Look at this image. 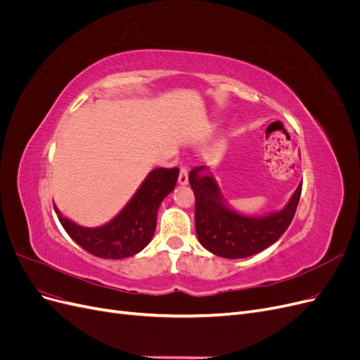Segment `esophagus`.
Masks as SVG:
<instances>
[{"mask_svg":"<svg viewBox=\"0 0 360 360\" xmlns=\"http://www.w3.org/2000/svg\"><path fill=\"white\" fill-rule=\"evenodd\" d=\"M189 177H188V168L186 167H181L180 168V174H179V183L180 184H188Z\"/></svg>","mask_w":360,"mask_h":360,"instance_id":"1","label":"esophagus"}]
</instances>
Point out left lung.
<instances>
[{
    "instance_id": "left-lung-1",
    "label": "left lung",
    "mask_w": 360,
    "mask_h": 360,
    "mask_svg": "<svg viewBox=\"0 0 360 360\" xmlns=\"http://www.w3.org/2000/svg\"><path fill=\"white\" fill-rule=\"evenodd\" d=\"M195 195V230L200 243L224 258H246L274 245L287 231L302 193V183L284 209L267 216H245L226 205L209 168L189 172Z\"/></svg>"
}]
</instances>
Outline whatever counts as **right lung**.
Listing matches in <instances>:
<instances>
[{
    "mask_svg": "<svg viewBox=\"0 0 360 360\" xmlns=\"http://www.w3.org/2000/svg\"><path fill=\"white\" fill-rule=\"evenodd\" d=\"M179 168L151 171L135 195L112 221L102 226L86 228L64 217L53 205L66 233L86 252L106 259H122L141 252L156 230L159 205L176 188Z\"/></svg>",
    "mask_w": 360,
    "mask_h": 360,
    "instance_id": "obj_1",
    "label": "right lung"
}]
</instances>
